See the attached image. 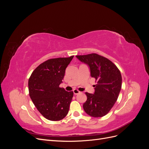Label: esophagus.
<instances>
[{
  "label": "esophagus",
  "instance_id": "34e87169",
  "mask_svg": "<svg viewBox=\"0 0 149 149\" xmlns=\"http://www.w3.org/2000/svg\"><path fill=\"white\" fill-rule=\"evenodd\" d=\"M73 93H74V94H79L80 91H78V89H74L73 90Z\"/></svg>",
  "mask_w": 149,
  "mask_h": 149
}]
</instances>
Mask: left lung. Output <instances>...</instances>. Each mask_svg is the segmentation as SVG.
Returning <instances> with one entry per match:
<instances>
[{
  "label": "left lung",
  "instance_id": "left-lung-1",
  "mask_svg": "<svg viewBox=\"0 0 149 149\" xmlns=\"http://www.w3.org/2000/svg\"><path fill=\"white\" fill-rule=\"evenodd\" d=\"M89 65L91 76L96 79L94 94L86 93L87 100L83 109L90 116L100 118L110 111L118 100L122 86V76L118 68L107 58L96 53L76 55Z\"/></svg>",
  "mask_w": 149,
  "mask_h": 149
}]
</instances>
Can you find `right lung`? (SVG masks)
<instances>
[{
    "label": "right lung",
    "mask_w": 149,
    "mask_h": 149,
    "mask_svg": "<svg viewBox=\"0 0 149 149\" xmlns=\"http://www.w3.org/2000/svg\"><path fill=\"white\" fill-rule=\"evenodd\" d=\"M73 56L44 61L36 68L29 78L31 100L40 114L49 120H60L68 113L73 92L66 91L59 86Z\"/></svg>",
    "instance_id": "right-lung-1"
}]
</instances>
